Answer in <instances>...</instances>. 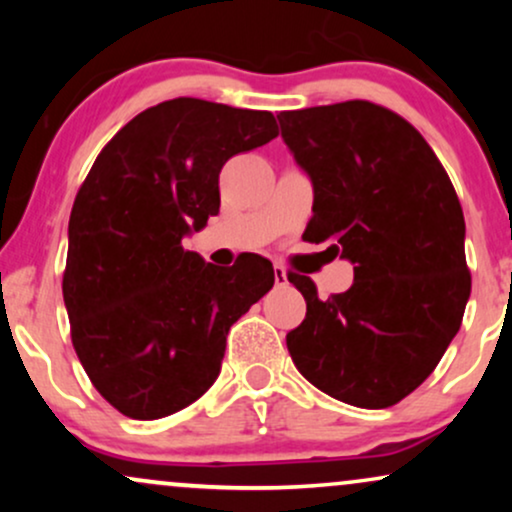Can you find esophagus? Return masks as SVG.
<instances>
[{
	"label": "esophagus",
	"instance_id": "34e87169",
	"mask_svg": "<svg viewBox=\"0 0 512 512\" xmlns=\"http://www.w3.org/2000/svg\"><path fill=\"white\" fill-rule=\"evenodd\" d=\"M274 281H276V286H286V284H289V274H286V269L279 267V264H276V267H274Z\"/></svg>",
	"mask_w": 512,
	"mask_h": 512
}]
</instances>
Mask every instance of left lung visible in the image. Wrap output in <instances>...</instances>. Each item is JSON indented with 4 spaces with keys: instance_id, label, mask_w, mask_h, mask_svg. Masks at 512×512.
<instances>
[{
    "instance_id": "8db88e82",
    "label": "left lung",
    "mask_w": 512,
    "mask_h": 512,
    "mask_svg": "<svg viewBox=\"0 0 512 512\" xmlns=\"http://www.w3.org/2000/svg\"><path fill=\"white\" fill-rule=\"evenodd\" d=\"M276 117L313 182L305 238L354 264L351 289L327 301L308 276L289 274L308 305L286 334L289 354L339 402L392 407L433 373L462 325L472 276L460 199L426 139L392 110L346 101Z\"/></svg>"
}]
</instances>
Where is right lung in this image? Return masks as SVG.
<instances>
[{
	"label": "right lung",
	"instance_id": "obj_1",
	"mask_svg": "<svg viewBox=\"0 0 512 512\" xmlns=\"http://www.w3.org/2000/svg\"><path fill=\"white\" fill-rule=\"evenodd\" d=\"M276 134L267 110L173 98L129 120L88 170L62 293L81 366L129 419H163L202 397L231 325L274 286L264 257L219 269L182 238L219 214L223 163Z\"/></svg>",
	"mask_w": 512,
	"mask_h": 512
}]
</instances>
